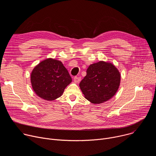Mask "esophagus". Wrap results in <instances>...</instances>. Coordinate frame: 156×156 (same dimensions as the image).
Segmentation results:
<instances>
[{"label":"esophagus","instance_id":"obj_1","mask_svg":"<svg viewBox=\"0 0 156 156\" xmlns=\"http://www.w3.org/2000/svg\"><path fill=\"white\" fill-rule=\"evenodd\" d=\"M81 81V77H78V76H75L74 77V81L76 83H79Z\"/></svg>","mask_w":156,"mask_h":156}]
</instances>
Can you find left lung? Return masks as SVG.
Wrapping results in <instances>:
<instances>
[{"label": "left lung", "mask_w": 156, "mask_h": 156, "mask_svg": "<svg viewBox=\"0 0 156 156\" xmlns=\"http://www.w3.org/2000/svg\"><path fill=\"white\" fill-rule=\"evenodd\" d=\"M120 78V73L114 65L99 61L89 66L79 86L87 100L93 104H101L116 94Z\"/></svg>", "instance_id": "left-lung-1"}]
</instances>
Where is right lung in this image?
<instances>
[{"label":"right lung","instance_id":"1","mask_svg":"<svg viewBox=\"0 0 156 156\" xmlns=\"http://www.w3.org/2000/svg\"><path fill=\"white\" fill-rule=\"evenodd\" d=\"M72 79L62 62L52 58L41 61L31 73V83L36 94L46 101L60 97Z\"/></svg>","mask_w":156,"mask_h":156}]
</instances>
